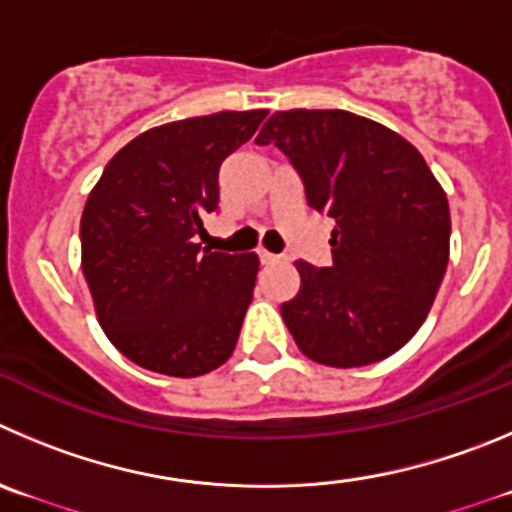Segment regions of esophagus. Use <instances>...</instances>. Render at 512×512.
Masks as SVG:
<instances>
[{
  "instance_id": "34e87169",
  "label": "esophagus",
  "mask_w": 512,
  "mask_h": 512,
  "mask_svg": "<svg viewBox=\"0 0 512 512\" xmlns=\"http://www.w3.org/2000/svg\"><path fill=\"white\" fill-rule=\"evenodd\" d=\"M278 260H280V255H272V252L260 250V262H262V265H270V262H278Z\"/></svg>"
}]
</instances>
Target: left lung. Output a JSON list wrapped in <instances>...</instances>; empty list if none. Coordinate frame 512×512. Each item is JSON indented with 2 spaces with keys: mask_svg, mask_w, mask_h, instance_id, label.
Segmentation results:
<instances>
[{
  "mask_svg": "<svg viewBox=\"0 0 512 512\" xmlns=\"http://www.w3.org/2000/svg\"><path fill=\"white\" fill-rule=\"evenodd\" d=\"M255 143H275L308 207L336 222L331 267L295 262L300 290L280 305L300 351L333 369L399 351L450 260V204L427 161L407 138L348 111L272 113Z\"/></svg>",
  "mask_w": 512,
  "mask_h": 512,
  "instance_id": "1",
  "label": "left lung"
}]
</instances>
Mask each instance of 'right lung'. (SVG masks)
<instances>
[{
    "label": "right lung",
    "instance_id": "right-lung-1",
    "mask_svg": "<svg viewBox=\"0 0 512 512\" xmlns=\"http://www.w3.org/2000/svg\"><path fill=\"white\" fill-rule=\"evenodd\" d=\"M267 111H222L151 128L118 151L80 219L83 275L100 328L133 364L191 379L232 356L255 290V252L197 242L217 212L219 166Z\"/></svg>",
    "mask_w": 512,
    "mask_h": 512
}]
</instances>
